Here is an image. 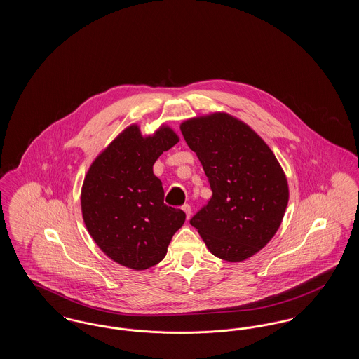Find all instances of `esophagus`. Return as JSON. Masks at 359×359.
Wrapping results in <instances>:
<instances>
[{"instance_id":"obj_1","label":"esophagus","mask_w":359,"mask_h":359,"mask_svg":"<svg viewBox=\"0 0 359 359\" xmlns=\"http://www.w3.org/2000/svg\"><path fill=\"white\" fill-rule=\"evenodd\" d=\"M182 210H183V211H184V212H186V217H187V219H188V218H189V217H191V205H182Z\"/></svg>"}]
</instances>
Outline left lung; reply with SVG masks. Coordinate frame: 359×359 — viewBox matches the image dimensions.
I'll use <instances>...</instances> for the list:
<instances>
[{"label":"left lung","instance_id":"1","mask_svg":"<svg viewBox=\"0 0 359 359\" xmlns=\"http://www.w3.org/2000/svg\"><path fill=\"white\" fill-rule=\"evenodd\" d=\"M212 196L189 223L218 258L239 262L273 238L290 201L288 180L269 145L243 121L215 111L180 123Z\"/></svg>","mask_w":359,"mask_h":359}]
</instances>
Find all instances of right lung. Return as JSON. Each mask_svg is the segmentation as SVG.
Segmentation results:
<instances>
[{
    "instance_id": "right-lung-1",
    "label": "right lung",
    "mask_w": 359,
    "mask_h": 359,
    "mask_svg": "<svg viewBox=\"0 0 359 359\" xmlns=\"http://www.w3.org/2000/svg\"><path fill=\"white\" fill-rule=\"evenodd\" d=\"M163 123L142 135L137 123L126 126L86 173L81 208L86 229L106 256L133 271H145L165 255L186 214L164 205L161 180L154 164L179 142Z\"/></svg>"
}]
</instances>
